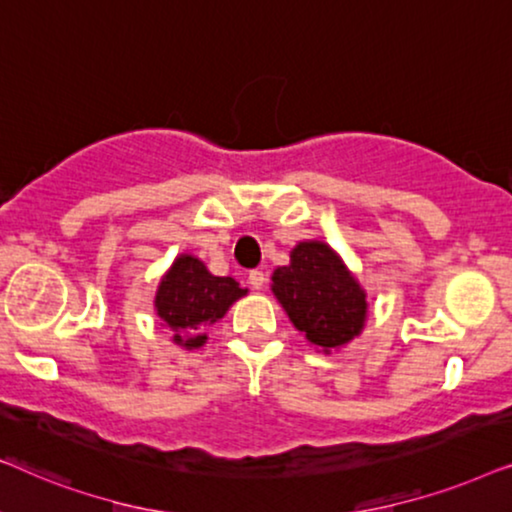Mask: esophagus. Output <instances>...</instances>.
<instances>
[{"label": "esophagus", "mask_w": 512, "mask_h": 512, "mask_svg": "<svg viewBox=\"0 0 512 512\" xmlns=\"http://www.w3.org/2000/svg\"><path fill=\"white\" fill-rule=\"evenodd\" d=\"M265 272L263 270H251L249 272V284H251V289H256V291H261L263 286H265Z\"/></svg>", "instance_id": "obj_1"}]
</instances>
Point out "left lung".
<instances>
[{"instance_id": "8db88e82", "label": "left lung", "mask_w": 512, "mask_h": 512, "mask_svg": "<svg viewBox=\"0 0 512 512\" xmlns=\"http://www.w3.org/2000/svg\"><path fill=\"white\" fill-rule=\"evenodd\" d=\"M272 293L312 345H347L366 321V293L324 242H300L272 275Z\"/></svg>"}]
</instances>
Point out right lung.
Wrapping results in <instances>:
<instances>
[{"label":"right lung","mask_w":512,"mask_h":512,"mask_svg":"<svg viewBox=\"0 0 512 512\" xmlns=\"http://www.w3.org/2000/svg\"><path fill=\"white\" fill-rule=\"evenodd\" d=\"M244 293L233 277H214L198 258L179 256L158 286L156 310L172 328L174 342L191 349L207 340V328Z\"/></svg>","instance_id":"1"}]
</instances>
